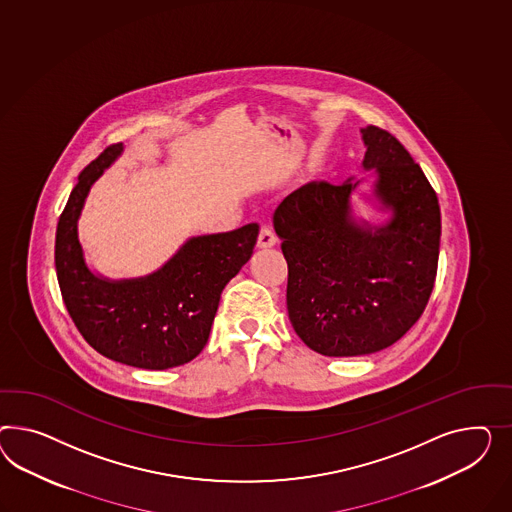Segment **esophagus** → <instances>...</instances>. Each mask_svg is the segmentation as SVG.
<instances>
[{
	"label": "esophagus",
	"instance_id": "1",
	"mask_svg": "<svg viewBox=\"0 0 512 512\" xmlns=\"http://www.w3.org/2000/svg\"><path fill=\"white\" fill-rule=\"evenodd\" d=\"M276 244V233L272 231V227H270V225H266V223H264L263 227H261L259 238H257V246H259V248H272V246H276Z\"/></svg>",
	"mask_w": 512,
	"mask_h": 512
}]
</instances>
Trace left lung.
Segmentation results:
<instances>
[{"mask_svg":"<svg viewBox=\"0 0 512 512\" xmlns=\"http://www.w3.org/2000/svg\"><path fill=\"white\" fill-rule=\"evenodd\" d=\"M363 169H376L374 197L391 218L358 221L350 195L360 182H309L274 212L289 266L287 309L311 350L345 358L397 343L423 315L434 287L442 218L436 192L401 141L361 128Z\"/></svg>","mask_w":512,"mask_h":512,"instance_id":"1","label":"left lung"}]
</instances>
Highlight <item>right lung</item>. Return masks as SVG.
Wrapping results in <instances>:
<instances>
[{
    "label": "right lung",
    "mask_w": 512,
    "mask_h": 512,
    "mask_svg": "<svg viewBox=\"0 0 512 512\" xmlns=\"http://www.w3.org/2000/svg\"><path fill=\"white\" fill-rule=\"evenodd\" d=\"M123 149L110 145L70 192L57 223V281L70 318L98 354L162 371L194 360L207 345L221 291L248 263L259 225L194 236L149 276L115 281L95 274L83 259L78 218L91 186Z\"/></svg>",
    "instance_id": "obj_1"
}]
</instances>
